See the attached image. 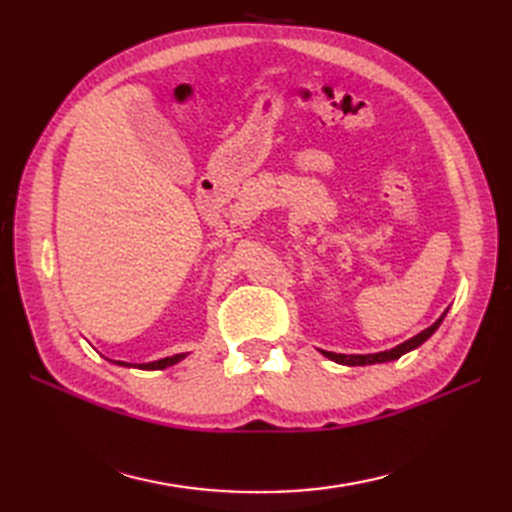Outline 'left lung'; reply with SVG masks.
Masks as SVG:
<instances>
[{
  "label": "left lung",
  "instance_id": "obj_1",
  "mask_svg": "<svg viewBox=\"0 0 512 512\" xmlns=\"http://www.w3.org/2000/svg\"><path fill=\"white\" fill-rule=\"evenodd\" d=\"M447 314V312H444ZM444 314L442 317L431 325V328H427V330H422L420 334H416L413 336V339H409V341H405V343H400V345H396L394 350H387V352H378V354H334V352H323V356H328L330 361H334V363H341V365H350V367H354V365H374V363H387V361H396V358H400L402 354H407V352H411V350H416L418 345H422L424 341L429 339V336L436 332L438 328H440V323H442V319H444Z\"/></svg>",
  "mask_w": 512,
  "mask_h": 512
}]
</instances>
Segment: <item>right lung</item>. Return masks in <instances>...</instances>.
Returning <instances> with one entry per match:
<instances>
[{
	"instance_id": "1",
	"label": "right lung",
	"mask_w": 512,
	"mask_h": 512,
	"mask_svg": "<svg viewBox=\"0 0 512 512\" xmlns=\"http://www.w3.org/2000/svg\"><path fill=\"white\" fill-rule=\"evenodd\" d=\"M187 354H176V356H167V358H160V361H154V363H143V365H134L138 369H165L169 365H176L178 361H182V358ZM118 365H125V363H118Z\"/></svg>"
}]
</instances>
